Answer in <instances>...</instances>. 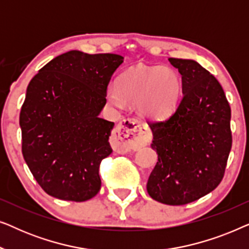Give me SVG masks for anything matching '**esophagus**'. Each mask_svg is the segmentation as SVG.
I'll return each instance as SVG.
<instances>
[{
    "instance_id": "1",
    "label": "esophagus",
    "mask_w": 249,
    "mask_h": 249,
    "mask_svg": "<svg viewBox=\"0 0 249 249\" xmlns=\"http://www.w3.org/2000/svg\"><path fill=\"white\" fill-rule=\"evenodd\" d=\"M149 141L151 132L138 119H124L117 125L113 134L114 148L121 152L138 149L147 145Z\"/></svg>"
}]
</instances>
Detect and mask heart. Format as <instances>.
I'll return each instance as SVG.
<instances>
[{"mask_svg":"<svg viewBox=\"0 0 249 249\" xmlns=\"http://www.w3.org/2000/svg\"><path fill=\"white\" fill-rule=\"evenodd\" d=\"M181 79L171 68L132 67L119 77L118 85L107 90L108 103L124 108L127 103L138 104L142 117L163 119L175 111L181 94Z\"/></svg>","mask_w":249,"mask_h":249,"instance_id":"b5f03b06","label":"heart"}]
</instances>
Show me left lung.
<instances>
[{"label": "left lung", "instance_id": "obj_1", "mask_svg": "<svg viewBox=\"0 0 249 249\" xmlns=\"http://www.w3.org/2000/svg\"><path fill=\"white\" fill-rule=\"evenodd\" d=\"M181 74L182 97L168 119L149 122L158 162L147 193L166 205L207 195L223 178L232 145L231 108L216 78L194 60L170 57Z\"/></svg>", "mask_w": 249, "mask_h": 249}]
</instances>
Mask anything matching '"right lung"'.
I'll return each instance as SVG.
<instances>
[{
	"mask_svg": "<svg viewBox=\"0 0 249 249\" xmlns=\"http://www.w3.org/2000/svg\"><path fill=\"white\" fill-rule=\"evenodd\" d=\"M122 62L118 54L69 51L30 80L19 119L22 155L49 195L85 202L100 192L98 168L112 153L114 122L98 115Z\"/></svg>",
	"mask_w": 249,
	"mask_h": 249,
	"instance_id": "right-lung-1",
	"label": "right lung"
}]
</instances>
